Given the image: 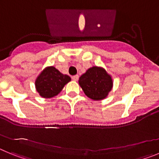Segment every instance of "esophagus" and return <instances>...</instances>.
Masks as SVG:
<instances>
[{"label":"esophagus","mask_w":159,"mask_h":159,"mask_svg":"<svg viewBox=\"0 0 159 159\" xmlns=\"http://www.w3.org/2000/svg\"><path fill=\"white\" fill-rule=\"evenodd\" d=\"M71 78H72V80L74 81H77L79 80V75H73L72 77H71Z\"/></svg>","instance_id":"1"}]
</instances>
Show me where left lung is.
I'll list each match as a JSON object with an SVG mask.
<instances>
[{"instance_id":"8db88e82","label":"left lung","mask_w":159,"mask_h":159,"mask_svg":"<svg viewBox=\"0 0 159 159\" xmlns=\"http://www.w3.org/2000/svg\"><path fill=\"white\" fill-rule=\"evenodd\" d=\"M79 84L88 98L99 101L107 97L113 88V80L103 67L93 66L80 77Z\"/></svg>"}]
</instances>
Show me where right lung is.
I'll list each match as a JSON object with an SVG mask.
<instances>
[{
  "instance_id": "obj_1",
  "label": "right lung",
  "mask_w": 159,
  "mask_h": 159,
  "mask_svg": "<svg viewBox=\"0 0 159 159\" xmlns=\"http://www.w3.org/2000/svg\"><path fill=\"white\" fill-rule=\"evenodd\" d=\"M70 81L69 75L61 73L54 66H48L36 77L35 87L42 98L50 99L58 95Z\"/></svg>"
}]
</instances>
